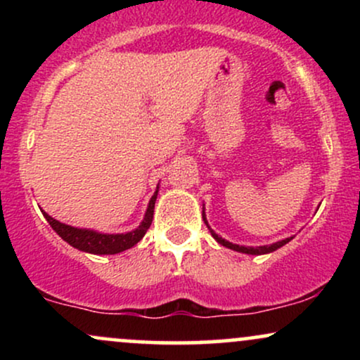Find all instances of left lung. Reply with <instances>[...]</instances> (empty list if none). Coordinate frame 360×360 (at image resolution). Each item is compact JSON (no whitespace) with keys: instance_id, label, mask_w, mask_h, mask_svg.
<instances>
[{"instance_id":"left-lung-1","label":"left lung","mask_w":360,"mask_h":360,"mask_svg":"<svg viewBox=\"0 0 360 360\" xmlns=\"http://www.w3.org/2000/svg\"><path fill=\"white\" fill-rule=\"evenodd\" d=\"M203 220H205L206 225H208V221H206V218H205V210H203ZM208 229H210V226H208ZM210 232H212V237H213L214 240H217L218 243H220V245H223V247H229V249H232V250L242 252V254H250V255H262V254H269V252H274V250H278L279 247L286 245V243H288L289 240H291V238H284V240H281V242H276V243H272V245L245 247V245H237V243H232V242L225 240V238H221L220 235H218V233H214L212 229H210Z\"/></svg>"}]
</instances>
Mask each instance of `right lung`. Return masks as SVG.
<instances>
[{
	"label": "right lung",
	"mask_w": 360,
	"mask_h": 360,
	"mask_svg": "<svg viewBox=\"0 0 360 360\" xmlns=\"http://www.w3.org/2000/svg\"><path fill=\"white\" fill-rule=\"evenodd\" d=\"M157 193H159V186H157V191L154 196L148 201V208L143 217L142 223L139 225V229L131 230L128 233H100L94 232V230H86V229H76V226L65 225L53 220L51 214L44 212V217L47 218L49 225L52 226L53 232H56L62 240H65L69 245H72L74 249H79L82 252H89V254L96 255H111L123 252L130 247H134L135 243L140 242L143 238V235L150 226L152 218H154V206L157 200Z\"/></svg>",
	"instance_id": "right-lung-1"
}]
</instances>
